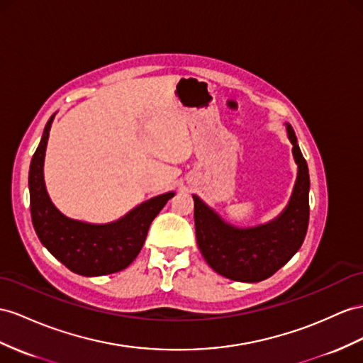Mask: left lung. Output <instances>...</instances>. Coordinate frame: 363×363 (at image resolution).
I'll use <instances>...</instances> for the list:
<instances>
[{
	"label": "left lung",
	"instance_id": "obj_1",
	"mask_svg": "<svg viewBox=\"0 0 363 363\" xmlns=\"http://www.w3.org/2000/svg\"><path fill=\"white\" fill-rule=\"evenodd\" d=\"M285 127L297 176L290 201L274 219L255 227H236L193 194L198 247L213 270L231 281L261 282L273 276L299 252L305 239L310 219L308 165L293 127L288 123Z\"/></svg>",
	"mask_w": 363,
	"mask_h": 363
}]
</instances>
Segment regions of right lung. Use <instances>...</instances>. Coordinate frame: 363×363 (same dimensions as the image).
Here are the masks:
<instances>
[{"label": "right lung", "instance_id": "add662e5", "mask_svg": "<svg viewBox=\"0 0 363 363\" xmlns=\"http://www.w3.org/2000/svg\"><path fill=\"white\" fill-rule=\"evenodd\" d=\"M55 115L44 127L29 170L30 215L36 235L41 244L73 273L91 277L124 270L141 252L148 227L167 201L174 196V191L147 199L123 218L107 224H90L66 216L55 207L44 182L45 148Z\"/></svg>", "mask_w": 363, "mask_h": 363}]
</instances>
